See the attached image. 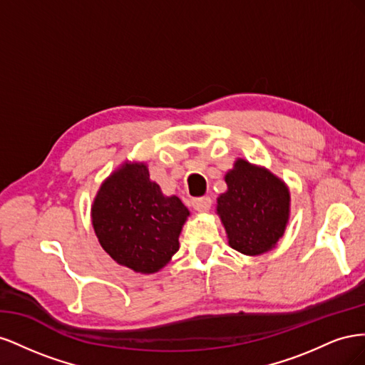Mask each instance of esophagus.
I'll use <instances>...</instances> for the list:
<instances>
[{
    "label": "esophagus",
    "mask_w": 365,
    "mask_h": 365,
    "mask_svg": "<svg viewBox=\"0 0 365 365\" xmlns=\"http://www.w3.org/2000/svg\"><path fill=\"white\" fill-rule=\"evenodd\" d=\"M192 205L193 208L196 210V212L200 213H207L210 207H212V200H210L208 196H204V197H196V200L192 201Z\"/></svg>",
    "instance_id": "esophagus-1"
}]
</instances>
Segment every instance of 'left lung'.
<instances>
[{"mask_svg": "<svg viewBox=\"0 0 365 365\" xmlns=\"http://www.w3.org/2000/svg\"><path fill=\"white\" fill-rule=\"evenodd\" d=\"M227 192L219 195L216 215L222 222L228 245L260 256L277 247L291 216L289 187L263 165L244 158L225 173Z\"/></svg>", "mask_w": 365, "mask_h": 365, "instance_id": "1", "label": "left lung"}]
</instances>
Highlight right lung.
Masks as SVG:
<instances>
[{"instance_id":"1","label":"right lung","mask_w":365,"mask_h":365,"mask_svg":"<svg viewBox=\"0 0 365 365\" xmlns=\"http://www.w3.org/2000/svg\"><path fill=\"white\" fill-rule=\"evenodd\" d=\"M190 216L178 196H165L150 180L146 163H121L97 190L91 224L98 244L115 263L140 274H155L180 250Z\"/></svg>"}]
</instances>
